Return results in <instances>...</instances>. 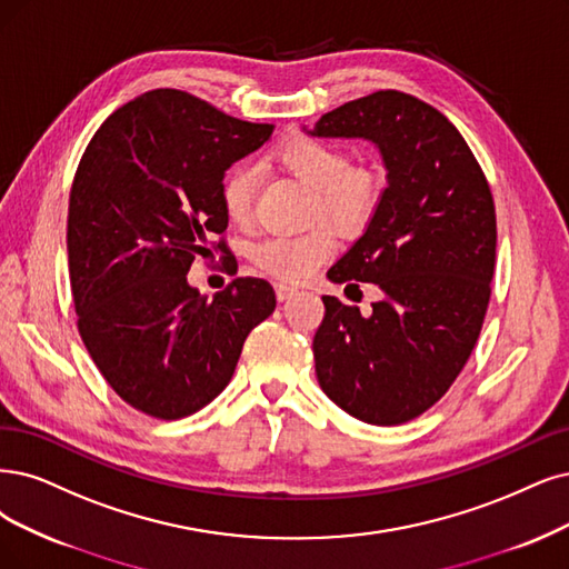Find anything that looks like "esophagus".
<instances>
[{"label": "esophagus", "mask_w": 569, "mask_h": 569, "mask_svg": "<svg viewBox=\"0 0 569 569\" xmlns=\"http://www.w3.org/2000/svg\"><path fill=\"white\" fill-rule=\"evenodd\" d=\"M273 290H277V300H279V302H286V300H290V298L296 296V292H298V288L286 286V283H277V286H273Z\"/></svg>", "instance_id": "esophagus-1"}]
</instances>
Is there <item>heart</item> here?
<instances>
[{
  "instance_id": "heart-1",
  "label": "heart",
  "mask_w": 569,
  "mask_h": 569,
  "mask_svg": "<svg viewBox=\"0 0 569 569\" xmlns=\"http://www.w3.org/2000/svg\"><path fill=\"white\" fill-rule=\"evenodd\" d=\"M277 163L313 189L311 218L330 222L340 234H359L372 220L382 199V182L366 168H353L342 147L292 136L279 144ZM258 171L239 163L224 176L220 199L227 218L234 224H248L256 213ZM335 252V239L328 227H317L307 234H273L252 248V260L260 269L283 281H302Z\"/></svg>"
}]
</instances>
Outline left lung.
Here are the masks:
<instances>
[{"mask_svg": "<svg viewBox=\"0 0 569 569\" xmlns=\"http://www.w3.org/2000/svg\"><path fill=\"white\" fill-rule=\"evenodd\" d=\"M302 131L363 138L387 171L366 231L328 269L332 283H375L382 300L363 317L323 296L319 385L361 422H410L457 380L486 319L497 250L490 184L448 117L401 91L345 102Z\"/></svg>", "mask_w": 569, "mask_h": 569, "instance_id": "obj_1", "label": "left lung"}]
</instances>
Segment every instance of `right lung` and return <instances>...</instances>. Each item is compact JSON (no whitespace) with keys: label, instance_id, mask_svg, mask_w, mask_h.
<instances>
[{"label":"right lung","instance_id":"add662e5","mask_svg":"<svg viewBox=\"0 0 569 569\" xmlns=\"http://www.w3.org/2000/svg\"><path fill=\"white\" fill-rule=\"evenodd\" d=\"M271 131L154 89L104 119L79 161L68 210L79 335L108 385L144 415L180 419L213 401L248 332L277 307L264 279L239 277L213 300L187 281L208 237L227 229V168Z\"/></svg>","mask_w":569,"mask_h":569}]
</instances>
